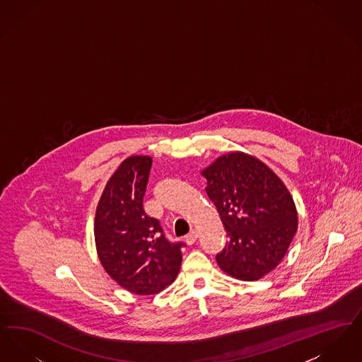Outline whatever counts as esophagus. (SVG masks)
<instances>
[{
    "label": "esophagus",
    "instance_id": "1",
    "mask_svg": "<svg viewBox=\"0 0 362 362\" xmlns=\"http://www.w3.org/2000/svg\"><path fill=\"white\" fill-rule=\"evenodd\" d=\"M185 240H186V243H187L189 245L194 244L195 241L198 240V232H197V230H191L189 235L186 236V239H185Z\"/></svg>",
    "mask_w": 362,
    "mask_h": 362
}]
</instances>
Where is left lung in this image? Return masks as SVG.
I'll list each match as a JSON object with an SVG mask.
<instances>
[{"label":"left lung","instance_id":"obj_1","mask_svg":"<svg viewBox=\"0 0 362 362\" xmlns=\"http://www.w3.org/2000/svg\"><path fill=\"white\" fill-rule=\"evenodd\" d=\"M201 175L228 236L216 257L220 269L240 281L267 276L297 232L292 194L267 164L240 151L217 157Z\"/></svg>","mask_w":362,"mask_h":362}]
</instances>
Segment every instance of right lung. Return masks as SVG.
Returning <instances> with one entry per match:
<instances>
[{
	"label": "right lung",
	"instance_id": "add662e5",
	"mask_svg": "<svg viewBox=\"0 0 362 362\" xmlns=\"http://www.w3.org/2000/svg\"><path fill=\"white\" fill-rule=\"evenodd\" d=\"M152 157L129 156L111 175L95 214V244L105 273L127 292L151 296L175 281L182 264L180 247L146 216L142 199Z\"/></svg>",
	"mask_w": 362,
	"mask_h": 362
}]
</instances>
